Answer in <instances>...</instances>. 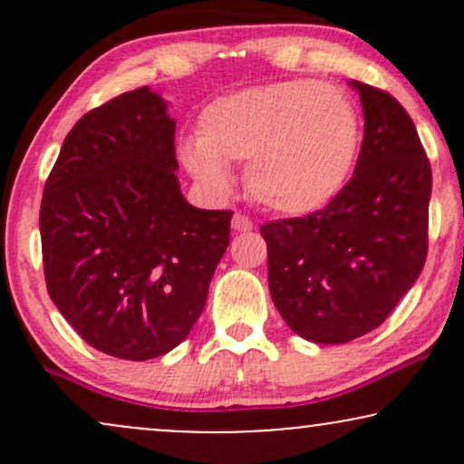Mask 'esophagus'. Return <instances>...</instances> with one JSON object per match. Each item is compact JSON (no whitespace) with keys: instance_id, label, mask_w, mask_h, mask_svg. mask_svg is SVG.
<instances>
[{"instance_id":"obj_1","label":"esophagus","mask_w":464,"mask_h":464,"mask_svg":"<svg viewBox=\"0 0 464 464\" xmlns=\"http://www.w3.org/2000/svg\"><path fill=\"white\" fill-rule=\"evenodd\" d=\"M231 227H233V231H236V233H248V231H253V222H250L248 218L244 216V214H236V216H233Z\"/></svg>"}]
</instances>
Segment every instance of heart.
I'll return each mask as SVG.
<instances>
[{
	"label": "heart",
	"instance_id": "b5f03b06",
	"mask_svg": "<svg viewBox=\"0 0 464 464\" xmlns=\"http://www.w3.org/2000/svg\"><path fill=\"white\" fill-rule=\"evenodd\" d=\"M362 129L353 100L316 80H279L222 95L202 109L180 161L214 194H228V163H246V188L275 214L323 209L355 168Z\"/></svg>",
	"mask_w": 464,
	"mask_h": 464
}]
</instances>
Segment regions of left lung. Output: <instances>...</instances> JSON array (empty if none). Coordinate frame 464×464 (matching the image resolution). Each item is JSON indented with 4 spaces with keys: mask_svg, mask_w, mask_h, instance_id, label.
<instances>
[{
    "mask_svg": "<svg viewBox=\"0 0 464 464\" xmlns=\"http://www.w3.org/2000/svg\"><path fill=\"white\" fill-rule=\"evenodd\" d=\"M364 140L353 179L316 214L268 222V285L287 327L318 344L372 332L423 270L432 169L392 95L349 80Z\"/></svg>",
    "mask_w": 464,
    "mask_h": 464,
    "instance_id": "obj_1",
    "label": "left lung"
}]
</instances>
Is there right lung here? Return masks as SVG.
<instances>
[{
	"instance_id": "add662e5",
	"label": "right lung",
	"mask_w": 464,
	"mask_h": 464,
	"mask_svg": "<svg viewBox=\"0 0 464 464\" xmlns=\"http://www.w3.org/2000/svg\"><path fill=\"white\" fill-rule=\"evenodd\" d=\"M168 104L141 87L80 117L41 200L47 292L120 360L159 358L188 338L228 246L231 211L198 209L180 191Z\"/></svg>"
}]
</instances>
